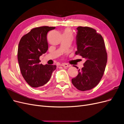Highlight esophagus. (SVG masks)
Listing matches in <instances>:
<instances>
[{"label":"esophagus","instance_id":"34e87169","mask_svg":"<svg viewBox=\"0 0 124 124\" xmlns=\"http://www.w3.org/2000/svg\"><path fill=\"white\" fill-rule=\"evenodd\" d=\"M62 66L65 67V68H68V67H70V65L67 64V63H62Z\"/></svg>","mask_w":124,"mask_h":124}]
</instances>
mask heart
<instances>
[{
  "label": "heart",
  "mask_w": 124,
  "mask_h": 124,
  "mask_svg": "<svg viewBox=\"0 0 124 124\" xmlns=\"http://www.w3.org/2000/svg\"><path fill=\"white\" fill-rule=\"evenodd\" d=\"M63 34H66V35H70L72 37H73V35H72V32L71 31V30L69 28H66V29L64 30V31L63 32Z\"/></svg>",
  "instance_id": "obj_1"
}]
</instances>
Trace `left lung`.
Returning a JSON list of instances; mask_svg holds the SVG:
<instances>
[{
	"instance_id": "8db88e82",
	"label": "left lung",
	"mask_w": 124,
	"mask_h": 124,
	"mask_svg": "<svg viewBox=\"0 0 124 124\" xmlns=\"http://www.w3.org/2000/svg\"><path fill=\"white\" fill-rule=\"evenodd\" d=\"M77 30L78 50L75 54L84 58L86 62L72 83L78 89L85 91L95 87L100 81L107 65V53L102 37L95 29L79 26Z\"/></svg>"
}]
</instances>
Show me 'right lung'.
Here are the masks:
<instances>
[{
	"label": "right lung",
	"instance_id": "obj_1",
	"mask_svg": "<svg viewBox=\"0 0 124 124\" xmlns=\"http://www.w3.org/2000/svg\"><path fill=\"white\" fill-rule=\"evenodd\" d=\"M55 27L42 26L31 29L21 39L17 59L22 76L32 87L43 86L50 80L56 66L40 64V56L48 50L47 32Z\"/></svg>",
	"mask_w": 124,
	"mask_h": 124
}]
</instances>
